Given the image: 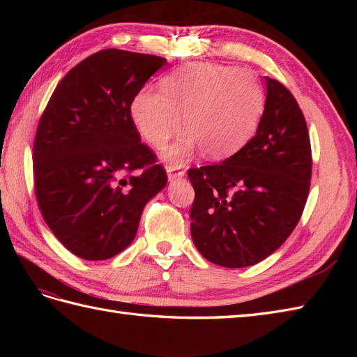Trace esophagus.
Instances as JSON below:
<instances>
[{
    "label": "esophagus",
    "mask_w": 357,
    "mask_h": 357,
    "mask_svg": "<svg viewBox=\"0 0 357 357\" xmlns=\"http://www.w3.org/2000/svg\"><path fill=\"white\" fill-rule=\"evenodd\" d=\"M165 170H167V176H169L170 183H173V181H178V179H183L185 174V172L178 165H167Z\"/></svg>",
    "instance_id": "34e87169"
}]
</instances>
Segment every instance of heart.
I'll use <instances>...</instances> for the list:
<instances>
[{
    "label": "heart",
    "mask_w": 357,
    "mask_h": 357,
    "mask_svg": "<svg viewBox=\"0 0 357 357\" xmlns=\"http://www.w3.org/2000/svg\"><path fill=\"white\" fill-rule=\"evenodd\" d=\"M161 93L142 90L132 102V119L151 147L162 149L181 128L187 135L167 150L183 161L196 144L219 159L236 153L253 138L264 115L265 96L252 75L216 63H188L159 81Z\"/></svg>",
    "instance_id": "1"
}]
</instances>
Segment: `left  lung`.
Returning <instances> with one entry per match:
<instances>
[{"label":"left lung","instance_id":"obj_1","mask_svg":"<svg viewBox=\"0 0 357 357\" xmlns=\"http://www.w3.org/2000/svg\"><path fill=\"white\" fill-rule=\"evenodd\" d=\"M256 135L225 161L188 170L195 188L190 231L198 252L221 267L264 261L290 236L312 179V146L294 96L265 77Z\"/></svg>","mask_w":357,"mask_h":357}]
</instances>
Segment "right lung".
<instances>
[{"label":"right lung","instance_id":"add662e5","mask_svg":"<svg viewBox=\"0 0 357 357\" xmlns=\"http://www.w3.org/2000/svg\"><path fill=\"white\" fill-rule=\"evenodd\" d=\"M167 59L119 49L75 66L52 93L33 142L38 207L75 256L104 261L132 244L167 173L136 130L135 96Z\"/></svg>","mask_w":357,"mask_h":357}]
</instances>
